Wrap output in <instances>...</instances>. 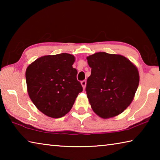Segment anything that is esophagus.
I'll list each match as a JSON object with an SVG mask.
<instances>
[{"instance_id":"34e87169","label":"esophagus","mask_w":160,"mask_h":160,"mask_svg":"<svg viewBox=\"0 0 160 160\" xmlns=\"http://www.w3.org/2000/svg\"><path fill=\"white\" fill-rule=\"evenodd\" d=\"M81 85H82L83 89H85V87H86V80L82 81V82H81Z\"/></svg>"}]
</instances>
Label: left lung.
Masks as SVG:
<instances>
[{"instance_id":"obj_1","label":"left lung","mask_w":160,"mask_h":160,"mask_svg":"<svg viewBox=\"0 0 160 160\" xmlns=\"http://www.w3.org/2000/svg\"><path fill=\"white\" fill-rule=\"evenodd\" d=\"M87 60L92 68L86 86L92 109L102 118L119 115L134 99L140 80L137 67L125 56L106 52Z\"/></svg>"}]
</instances>
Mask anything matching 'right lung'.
<instances>
[{
    "label": "right lung",
    "instance_id": "right-lung-1",
    "mask_svg": "<svg viewBox=\"0 0 160 160\" xmlns=\"http://www.w3.org/2000/svg\"><path fill=\"white\" fill-rule=\"evenodd\" d=\"M75 56L63 53L42 56L27 68L29 97L40 112L51 118L63 117L72 109L82 87L72 68Z\"/></svg>",
    "mask_w": 160,
    "mask_h": 160
}]
</instances>
